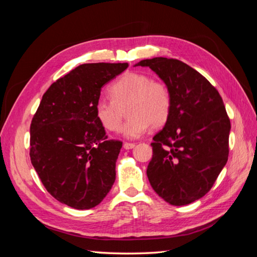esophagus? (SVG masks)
<instances>
[{"instance_id": "34e87169", "label": "esophagus", "mask_w": 257, "mask_h": 257, "mask_svg": "<svg viewBox=\"0 0 257 257\" xmlns=\"http://www.w3.org/2000/svg\"><path fill=\"white\" fill-rule=\"evenodd\" d=\"M135 146H136V145L133 144V143H124V144H123V148H124V149H132V148H134Z\"/></svg>"}]
</instances>
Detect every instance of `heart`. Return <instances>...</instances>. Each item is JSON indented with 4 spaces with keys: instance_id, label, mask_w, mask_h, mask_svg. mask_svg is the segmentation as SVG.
<instances>
[{
    "instance_id": "b5f03b06",
    "label": "heart",
    "mask_w": 257,
    "mask_h": 257,
    "mask_svg": "<svg viewBox=\"0 0 257 257\" xmlns=\"http://www.w3.org/2000/svg\"><path fill=\"white\" fill-rule=\"evenodd\" d=\"M112 99L100 97L95 102V116L102 127L109 132H118L122 111L127 104L128 120L121 128L125 138L137 139L148 132L151 124L158 127L166 122L172 108L170 90L164 83L152 81L148 75L129 72L110 86Z\"/></svg>"
}]
</instances>
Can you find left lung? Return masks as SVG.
<instances>
[{
    "mask_svg": "<svg viewBox=\"0 0 257 257\" xmlns=\"http://www.w3.org/2000/svg\"><path fill=\"white\" fill-rule=\"evenodd\" d=\"M135 66L155 72L172 97L169 119L151 144L149 183L173 206L194 202L209 192L228 160L230 120L221 96L181 60L155 57Z\"/></svg>",
    "mask_w": 257,
    "mask_h": 257,
    "instance_id": "8db88e82",
    "label": "left lung"
}]
</instances>
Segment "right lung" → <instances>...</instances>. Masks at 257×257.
I'll list each match as a JSON object with an SVG mask.
<instances>
[{"label":"right lung","instance_id":"1","mask_svg":"<svg viewBox=\"0 0 257 257\" xmlns=\"http://www.w3.org/2000/svg\"><path fill=\"white\" fill-rule=\"evenodd\" d=\"M128 63L83 64L43 95L30 125V158L46 190L68 207L91 209L112 188L122 143L108 139L94 105Z\"/></svg>","mask_w":257,"mask_h":257}]
</instances>
